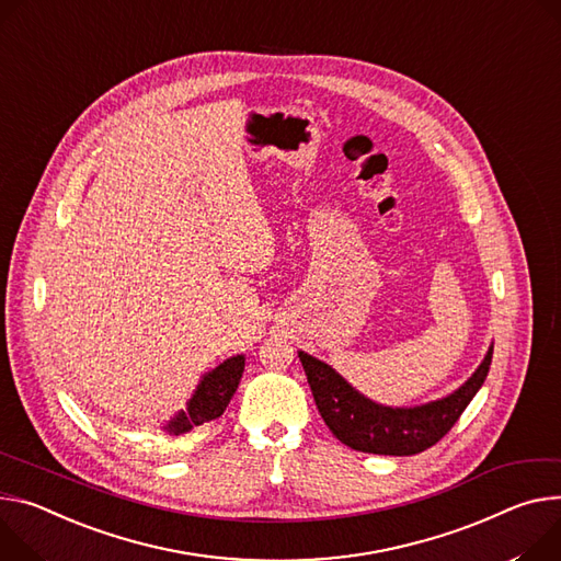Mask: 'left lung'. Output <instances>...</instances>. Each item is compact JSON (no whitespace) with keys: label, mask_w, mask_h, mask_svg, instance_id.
Returning <instances> with one entry per match:
<instances>
[{"label":"left lung","mask_w":561,"mask_h":561,"mask_svg":"<svg viewBox=\"0 0 561 561\" xmlns=\"http://www.w3.org/2000/svg\"><path fill=\"white\" fill-rule=\"evenodd\" d=\"M490 344L477 371L451 393L416 407L380 404L351 387L331 365L297 351L318 410L337 440L351 449L385 456H412L436 445L466 412L492 363Z\"/></svg>","instance_id":"obj_1"}]
</instances>
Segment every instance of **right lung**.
Here are the masks:
<instances>
[{"label": "right lung", "instance_id": "right-lung-1", "mask_svg": "<svg viewBox=\"0 0 561 561\" xmlns=\"http://www.w3.org/2000/svg\"><path fill=\"white\" fill-rule=\"evenodd\" d=\"M243 365L245 358L241 355H232V358L224 360L221 365H217L215 369H210L208 374H203L192 398L187 400V407L181 412H176L165 425L163 432L168 436H183L187 432H192L194 427L219 419L226 407L230 402V398L234 396L241 374H243Z\"/></svg>", "mask_w": 561, "mask_h": 561}]
</instances>
